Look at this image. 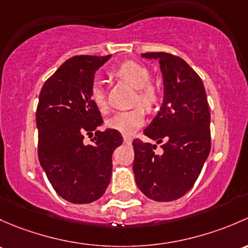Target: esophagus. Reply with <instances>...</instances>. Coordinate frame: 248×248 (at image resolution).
Segmentation results:
<instances>
[{
	"instance_id": "1",
	"label": "esophagus",
	"mask_w": 248,
	"mask_h": 248,
	"mask_svg": "<svg viewBox=\"0 0 248 248\" xmlns=\"http://www.w3.org/2000/svg\"><path fill=\"white\" fill-rule=\"evenodd\" d=\"M131 141H132V140L130 139V137L124 136V143H125V144H130V143H131Z\"/></svg>"
}]
</instances>
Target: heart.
Segmentation results:
<instances>
[{
  "label": "heart",
  "mask_w": 248,
  "mask_h": 248,
  "mask_svg": "<svg viewBox=\"0 0 248 248\" xmlns=\"http://www.w3.org/2000/svg\"><path fill=\"white\" fill-rule=\"evenodd\" d=\"M113 75L118 76L122 80L126 81L134 88L137 89L136 103L144 106L145 108H152L159 100V93L156 88L150 85V73L144 65L137 62L127 61L113 69ZM92 103L100 112L107 111V99L104 85L100 80L95 78L91 86L89 92ZM142 106H137L127 111L117 112L114 116L107 119V125L111 129L117 130L123 135L130 136L145 122V112Z\"/></svg>",
  "instance_id": "obj_1"
}]
</instances>
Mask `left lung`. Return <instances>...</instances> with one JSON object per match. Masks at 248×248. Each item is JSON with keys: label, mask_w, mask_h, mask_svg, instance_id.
<instances>
[{"label": "left lung", "mask_w": 248, "mask_h": 248, "mask_svg": "<svg viewBox=\"0 0 248 248\" xmlns=\"http://www.w3.org/2000/svg\"><path fill=\"white\" fill-rule=\"evenodd\" d=\"M159 61L163 82L160 111L144 129L156 145L132 142L135 180L144 196L156 202L183 197L197 180L210 153V112L203 81L184 60L166 52L142 53Z\"/></svg>", "instance_id": "1"}]
</instances>
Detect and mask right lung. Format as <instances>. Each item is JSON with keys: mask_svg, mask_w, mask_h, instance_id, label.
Segmentation results:
<instances>
[{"mask_svg": "<svg viewBox=\"0 0 248 248\" xmlns=\"http://www.w3.org/2000/svg\"><path fill=\"white\" fill-rule=\"evenodd\" d=\"M111 55L75 56L44 83L35 121L40 166L56 192L74 204H87L105 193L112 175V154L123 143L114 129L98 131L104 121L89 92L94 74ZM96 131L91 145L85 134Z\"/></svg>", "mask_w": 248, "mask_h": 248, "instance_id": "right-lung-1", "label": "right lung"}]
</instances>
